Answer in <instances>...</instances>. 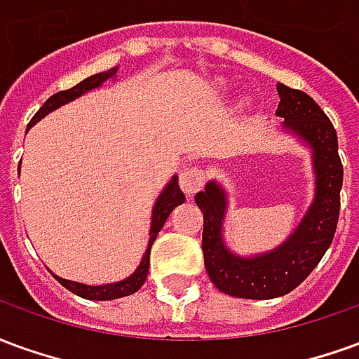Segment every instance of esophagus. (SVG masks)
Segmentation results:
<instances>
[{"mask_svg":"<svg viewBox=\"0 0 359 359\" xmlns=\"http://www.w3.org/2000/svg\"><path fill=\"white\" fill-rule=\"evenodd\" d=\"M203 182H205V171L202 167H188L179 177L180 188L187 196H194L203 187Z\"/></svg>","mask_w":359,"mask_h":359,"instance_id":"34e87169","label":"esophagus"}]
</instances>
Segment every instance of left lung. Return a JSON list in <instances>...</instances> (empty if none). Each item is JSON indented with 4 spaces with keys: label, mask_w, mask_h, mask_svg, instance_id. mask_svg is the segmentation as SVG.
<instances>
[{
    "label": "left lung",
    "mask_w": 359,
    "mask_h": 359,
    "mask_svg": "<svg viewBox=\"0 0 359 359\" xmlns=\"http://www.w3.org/2000/svg\"><path fill=\"white\" fill-rule=\"evenodd\" d=\"M277 115L283 128L294 133L311 148L316 171V198L306 217L280 246L267 254L242 257L223 242L226 194L221 184L210 180L196 203L203 211L202 250L205 271L221 292L250 300H271L285 296L321 262L337 231L342 188V163L337 130L306 92L277 84Z\"/></svg>",
    "instance_id": "obj_1"
}]
</instances>
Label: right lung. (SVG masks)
<instances>
[{
  "instance_id": "obj_1",
  "label": "right lung",
  "mask_w": 359,
  "mask_h": 359,
  "mask_svg": "<svg viewBox=\"0 0 359 359\" xmlns=\"http://www.w3.org/2000/svg\"><path fill=\"white\" fill-rule=\"evenodd\" d=\"M117 74V67L115 69H109V71H105V73H97L88 76L86 81L79 82L76 86L69 90H63V92H57V94H53L48 100V102L43 103L42 107L38 109L34 117L30 118V123H28V128L30 126H34L40 118H43L48 113H51L53 109H57L61 105H65V103L73 102L74 97H79V95L86 94L88 90H94L97 86H102L103 82L109 81ZM27 128V130H28ZM20 165V163H19ZM184 202V194H182V190L179 187V177H172L171 182L165 187V190L159 194L157 198L156 205H154V213H151V229H149V242H148V250H146V254L142 257L140 265H138V269L134 271L130 277H126L125 280H118V283H111V285H100V286H90V285H82V283H74V280H67V278H61L57 275H53V277L57 278L61 285L65 286L67 290H71L76 296H81V298H86V300H115V298H123V296H130L136 290H140V286L146 283V278H148V269H149V250H151V244L157 238V233L161 231V226L165 225V221L167 217L171 215V211L180 205V203Z\"/></svg>"
}]
</instances>
